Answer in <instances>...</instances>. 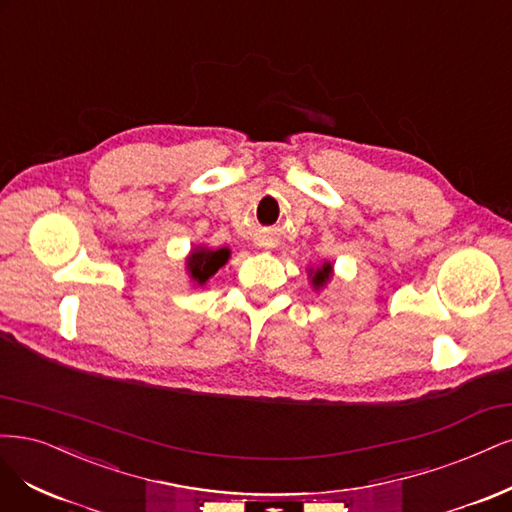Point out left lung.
<instances>
[{
  "label": "left lung",
  "instance_id": "1",
  "mask_svg": "<svg viewBox=\"0 0 512 512\" xmlns=\"http://www.w3.org/2000/svg\"><path fill=\"white\" fill-rule=\"evenodd\" d=\"M332 263L329 261H325L321 268H310V283H312V287L315 289H321V287H325L327 283H329V278H332Z\"/></svg>",
  "mask_w": 512,
  "mask_h": 512
}]
</instances>
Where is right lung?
I'll return each mask as SVG.
<instances>
[{
	"mask_svg": "<svg viewBox=\"0 0 512 512\" xmlns=\"http://www.w3.org/2000/svg\"><path fill=\"white\" fill-rule=\"evenodd\" d=\"M229 259V249H206V246H197L187 257V272L189 278L197 285H206V280L217 274Z\"/></svg>",
	"mask_w": 512,
	"mask_h": 512,
	"instance_id": "add662e5",
	"label": "right lung"
}]
</instances>
